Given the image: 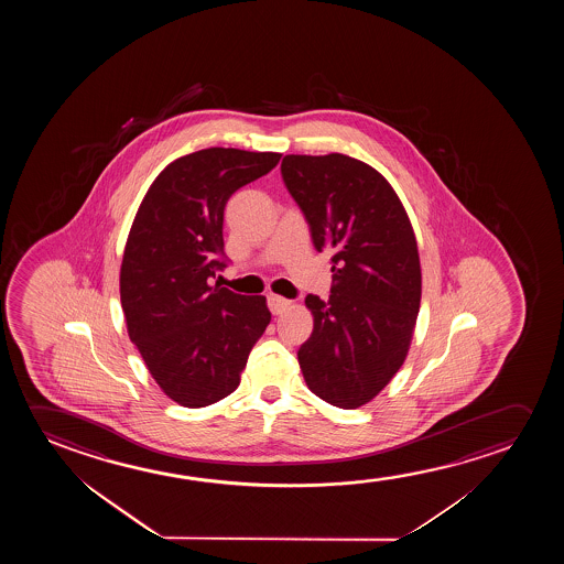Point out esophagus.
<instances>
[{
    "mask_svg": "<svg viewBox=\"0 0 564 564\" xmlns=\"http://www.w3.org/2000/svg\"><path fill=\"white\" fill-rule=\"evenodd\" d=\"M268 306H270L273 314H281V312H285L291 306V301H286V299L279 296V294H270L268 296Z\"/></svg>",
    "mask_w": 564,
    "mask_h": 564,
    "instance_id": "obj_1",
    "label": "esophagus"
}]
</instances>
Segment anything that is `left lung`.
I'll list each match as a JSON object with an SVG mask.
<instances>
[{
  "instance_id": "obj_1",
  "label": "left lung",
  "mask_w": 564,
  "mask_h": 564,
  "mask_svg": "<svg viewBox=\"0 0 564 564\" xmlns=\"http://www.w3.org/2000/svg\"><path fill=\"white\" fill-rule=\"evenodd\" d=\"M281 175L317 252H333L329 301L306 296L314 332L299 348L302 376L322 401L358 409L409 352L422 296L416 237L399 196L368 163L293 154Z\"/></svg>"
}]
</instances>
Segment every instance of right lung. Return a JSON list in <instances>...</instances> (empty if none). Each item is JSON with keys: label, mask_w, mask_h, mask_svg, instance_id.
<instances>
[{"label": "right lung", "mask_w": 564, "mask_h": 564, "mask_svg": "<svg viewBox=\"0 0 564 564\" xmlns=\"http://www.w3.org/2000/svg\"><path fill=\"white\" fill-rule=\"evenodd\" d=\"M279 160L237 148L183 155L155 177L132 221L119 279L129 337L163 393L188 409L239 387L270 324L265 296L212 283L229 263L225 204Z\"/></svg>", "instance_id": "1"}]
</instances>
